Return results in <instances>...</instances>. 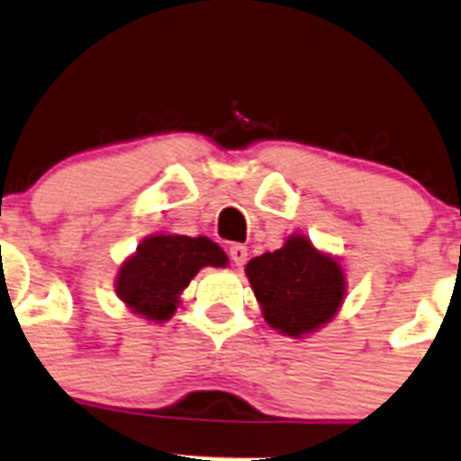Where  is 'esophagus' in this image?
Returning a JSON list of instances; mask_svg holds the SVG:
<instances>
[{"instance_id": "34e87169", "label": "esophagus", "mask_w": 461, "mask_h": 461, "mask_svg": "<svg viewBox=\"0 0 461 461\" xmlns=\"http://www.w3.org/2000/svg\"><path fill=\"white\" fill-rule=\"evenodd\" d=\"M228 256H230V260L235 262L238 267H242L244 262H247V247H242V244H230V249H228Z\"/></svg>"}]
</instances>
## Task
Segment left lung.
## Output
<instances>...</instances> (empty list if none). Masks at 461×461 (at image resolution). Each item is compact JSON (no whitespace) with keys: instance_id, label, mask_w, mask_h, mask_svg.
<instances>
[{"instance_id":"1","label":"left lung","mask_w":461,"mask_h":461,"mask_svg":"<svg viewBox=\"0 0 461 461\" xmlns=\"http://www.w3.org/2000/svg\"><path fill=\"white\" fill-rule=\"evenodd\" d=\"M247 276L267 323L283 335L319 330L344 303V269L303 235H292L278 251L253 258Z\"/></svg>"}]
</instances>
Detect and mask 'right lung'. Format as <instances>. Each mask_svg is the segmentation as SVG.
<instances>
[{
	"label": "right lung",
	"instance_id": "right-lung-1",
	"mask_svg": "<svg viewBox=\"0 0 461 461\" xmlns=\"http://www.w3.org/2000/svg\"><path fill=\"white\" fill-rule=\"evenodd\" d=\"M228 258L208 238L151 235L120 267L117 296L149 321H167L178 305V294L203 267H226Z\"/></svg>",
	"mask_w": 461,
	"mask_h": 461
}]
</instances>
